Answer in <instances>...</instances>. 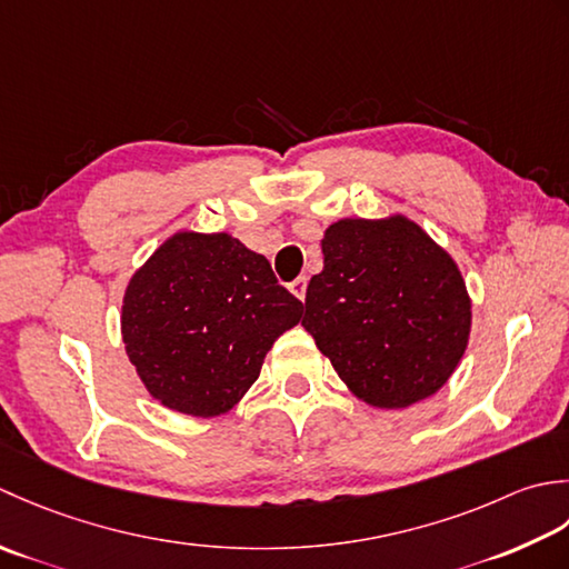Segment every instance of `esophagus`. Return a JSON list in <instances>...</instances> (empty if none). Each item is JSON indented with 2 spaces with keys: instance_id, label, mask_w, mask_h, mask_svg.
Returning <instances> with one entry per match:
<instances>
[{
  "instance_id": "34e87169",
  "label": "esophagus",
  "mask_w": 569,
  "mask_h": 569,
  "mask_svg": "<svg viewBox=\"0 0 569 569\" xmlns=\"http://www.w3.org/2000/svg\"><path fill=\"white\" fill-rule=\"evenodd\" d=\"M289 292H292L297 299L305 301V297H307V277H297L295 282H289Z\"/></svg>"
}]
</instances>
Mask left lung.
Returning a JSON list of instances; mask_svg holds the SVG:
<instances>
[{
  "label": "left lung",
  "mask_w": 569,
  "mask_h": 569,
  "mask_svg": "<svg viewBox=\"0 0 569 569\" xmlns=\"http://www.w3.org/2000/svg\"><path fill=\"white\" fill-rule=\"evenodd\" d=\"M321 252L301 327L339 378L382 410L435 396L471 331V299L451 254L405 216L336 220Z\"/></svg>",
  "instance_id": "left-lung-1"
}]
</instances>
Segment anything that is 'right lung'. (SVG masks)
Listing matches in <instances>:
<instances>
[{"mask_svg": "<svg viewBox=\"0 0 569 569\" xmlns=\"http://www.w3.org/2000/svg\"><path fill=\"white\" fill-rule=\"evenodd\" d=\"M301 309L264 254L228 233L181 230L127 284L122 341L154 400L181 415L218 417L258 380Z\"/></svg>", "mask_w": 569, "mask_h": 569, "instance_id": "right-lung-1", "label": "right lung"}]
</instances>
